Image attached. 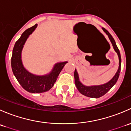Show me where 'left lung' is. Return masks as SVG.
Wrapping results in <instances>:
<instances>
[{"mask_svg": "<svg viewBox=\"0 0 131 131\" xmlns=\"http://www.w3.org/2000/svg\"><path fill=\"white\" fill-rule=\"evenodd\" d=\"M103 30L106 34V35L108 36V38L110 40L111 42L112 43L113 49L117 52L118 56V59H119V66H118V70H117V73H115V76L110 80L108 82L106 83L105 84H102V85H92V86H85V85H83L79 80V74H78L77 70L75 69V72H74V78H75V85H76L77 88L79 90V92L82 94L84 95L85 96H88L89 97H94V98H98V97H101L103 95L108 92V91L110 90L111 88L116 84L117 80L119 77L120 72H121V56L120 51L118 50V47H117V45H116L115 40L111 34L108 32V31L105 28H103Z\"/></svg>", "mask_w": 131, "mask_h": 131, "instance_id": "obj_1", "label": "left lung"}]
</instances>
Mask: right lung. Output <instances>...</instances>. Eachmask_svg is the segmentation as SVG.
<instances>
[{
    "label": "right lung",
    "mask_w": 131,
    "mask_h": 131,
    "mask_svg": "<svg viewBox=\"0 0 131 131\" xmlns=\"http://www.w3.org/2000/svg\"><path fill=\"white\" fill-rule=\"evenodd\" d=\"M37 24L25 30L16 41L13 50L11 67L13 74L22 88L31 93L46 92L53 87L59 73L68 61L55 64L52 71L45 75H36L26 70L21 61V51L28 37L35 30Z\"/></svg>",
    "instance_id": "obj_1"
}]
</instances>
